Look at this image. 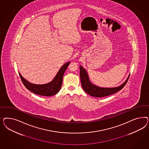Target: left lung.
<instances>
[{
	"instance_id": "left-lung-1",
	"label": "left lung",
	"mask_w": 149,
	"mask_h": 149,
	"mask_svg": "<svg viewBox=\"0 0 149 149\" xmlns=\"http://www.w3.org/2000/svg\"><path fill=\"white\" fill-rule=\"evenodd\" d=\"M80 76L81 79V85L84 90L87 94L95 97H103L116 93L124 87L128 80L129 77L121 86L114 88H102L94 85L91 83L85 69L80 66Z\"/></svg>"
}]
</instances>
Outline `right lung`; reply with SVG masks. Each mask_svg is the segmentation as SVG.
Listing matches in <instances>:
<instances>
[{
  "label": "right lung",
  "mask_w": 149,
  "mask_h": 149,
  "mask_svg": "<svg viewBox=\"0 0 149 149\" xmlns=\"http://www.w3.org/2000/svg\"><path fill=\"white\" fill-rule=\"evenodd\" d=\"M70 62L65 63L60 69L54 78V79L46 84L44 85H36L33 84L26 79H24L22 75L19 73L21 81L23 85L28 90L31 91L33 93L36 95L44 96H51L55 95L58 92L62 85L63 75Z\"/></svg>",
  "instance_id": "1"
}]
</instances>
